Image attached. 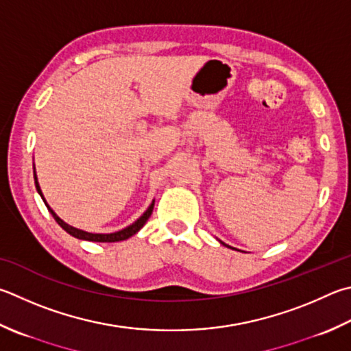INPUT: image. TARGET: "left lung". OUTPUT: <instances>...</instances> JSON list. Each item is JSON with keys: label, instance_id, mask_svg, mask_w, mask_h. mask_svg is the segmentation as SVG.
Listing matches in <instances>:
<instances>
[{"label": "left lung", "instance_id": "left-lung-1", "mask_svg": "<svg viewBox=\"0 0 351 351\" xmlns=\"http://www.w3.org/2000/svg\"><path fill=\"white\" fill-rule=\"evenodd\" d=\"M219 242H221V244H222V245H227V244H224V242H222V241H219ZM227 247H230V245H227ZM230 248H232V247H230ZM233 250H234V248H233Z\"/></svg>", "mask_w": 351, "mask_h": 351}]
</instances>
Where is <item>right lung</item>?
Instances as JSON below:
<instances>
[{
    "mask_svg": "<svg viewBox=\"0 0 351 351\" xmlns=\"http://www.w3.org/2000/svg\"><path fill=\"white\" fill-rule=\"evenodd\" d=\"M34 180H35L36 192L40 193V196L43 197L44 204H46V207L49 208V212L52 213V216L55 218V221L58 222V224H60V227L64 228V230H66L69 234H72V237L78 238V239H82V241H92V242H119V241L129 239L130 237H133V234H135V233H138L139 230H141V228L144 227L145 222H147V219L150 218L152 212H154L155 199L152 201V204L149 206V208L145 210V212H144L141 216H139V218H138L135 222H132L130 226H127L125 228H123V230H118V232H113V233H90V232H84V230H81V228H76V227L69 226L67 222L62 221V219L60 218V216L53 212L52 207L49 206L47 201H46V197H44V195H43V192H41L40 182H38L36 171H35V165H34Z\"/></svg>",
    "mask_w": 351,
    "mask_h": 351,
    "instance_id": "add662e5",
    "label": "right lung"
}]
</instances>
